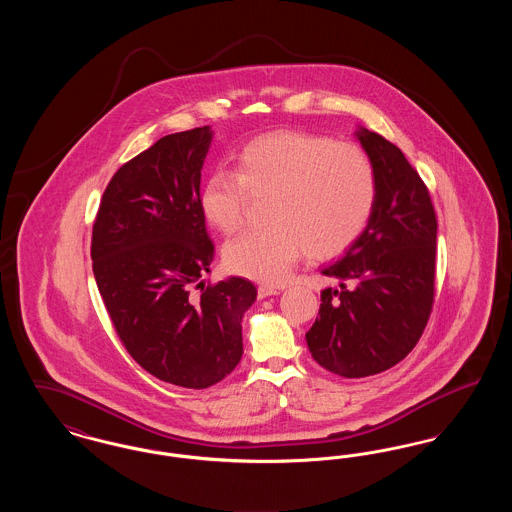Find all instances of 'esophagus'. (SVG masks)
I'll list each match as a JSON object with an SVG mask.
<instances>
[{
	"instance_id": "1",
	"label": "esophagus",
	"mask_w": 512,
	"mask_h": 512,
	"mask_svg": "<svg viewBox=\"0 0 512 512\" xmlns=\"http://www.w3.org/2000/svg\"><path fill=\"white\" fill-rule=\"evenodd\" d=\"M257 293H259V297H270V295H278L280 293V288H274V286H259V290H257Z\"/></svg>"
}]
</instances>
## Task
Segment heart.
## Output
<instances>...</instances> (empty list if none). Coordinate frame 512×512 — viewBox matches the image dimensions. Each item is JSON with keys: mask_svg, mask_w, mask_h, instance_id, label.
I'll use <instances>...</instances> for the list:
<instances>
[{"mask_svg": "<svg viewBox=\"0 0 512 512\" xmlns=\"http://www.w3.org/2000/svg\"><path fill=\"white\" fill-rule=\"evenodd\" d=\"M236 172H211L199 211L222 234L236 232L249 197H268L265 228L224 247V263L247 278L282 284L295 261L332 259L359 240L372 215L378 182L361 147L305 132H274L245 144Z\"/></svg>", "mask_w": 512, "mask_h": 512, "instance_id": "b5f03b06", "label": "heart"}]
</instances>
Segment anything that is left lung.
Returning a JSON list of instances; mask_svg holds the SVG:
<instances>
[{
    "mask_svg": "<svg viewBox=\"0 0 512 512\" xmlns=\"http://www.w3.org/2000/svg\"><path fill=\"white\" fill-rule=\"evenodd\" d=\"M378 194L363 234L322 268L340 288L320 293L305 334L318 365L343 378L384 372L413 351L434 305L438 220L426 184L403 151L376 132H355Z\"/></svg>",
    "mask_w": 512,
    "mask_h": 512,
    "instance_id": "obj_1",
    "label": "left lung"
}]
</instances>
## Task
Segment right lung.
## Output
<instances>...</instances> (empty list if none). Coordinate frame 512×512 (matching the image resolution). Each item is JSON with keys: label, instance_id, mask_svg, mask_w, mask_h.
<instances>
[{"label": "right lung", "instance_id": "1", "mask_svg": "<svg viewBox=\"0 0 512 512\" xmlns=\"http://www.w3.org/2000/svg\"><path fill=\"white\" fill-rule=\"evenodd\" d=\"M211 140L209 126L176 132L124 163L92 232L94 276L122 345L155 378L190 390L217 384L240 363L242 318L257 297L240 276L201 280L215 257L199 211Z\"/></svg>", "mask_w": 512, "mask_h": 512}]
</instances>
